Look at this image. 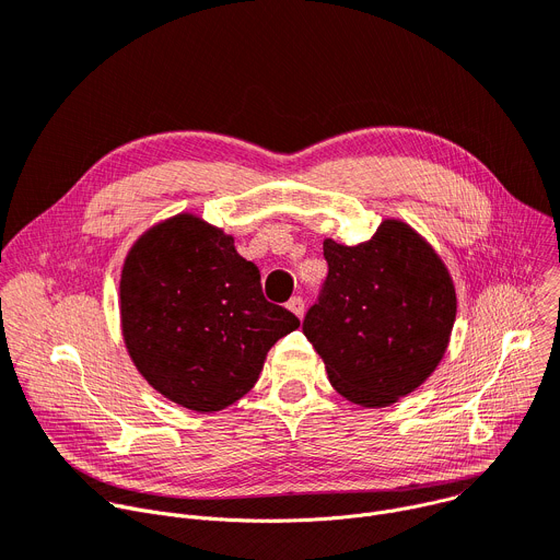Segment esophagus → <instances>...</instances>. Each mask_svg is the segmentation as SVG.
I'll use <instances>...</instances> for the list:
<instances>
[{
  "instance_id": "1",
  "label": "esophagus",
  "mask_w": 560,
  "mask_h": 560,
  "mask_svg": "<svg viewBox=\"0 0 560 560\" xmlns=\"http://www.w3.org/2000/svg\"><path fill=\"white\" fill-rule=\"evenodd\" d=\"M287 308H289V312H291L293 316H298V318L302 320V316H304V300H302L300 295H293V298L287 302Z\"/></svg>"
}]
</instances>
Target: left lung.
Masks as SVG:
<instances>
[{"instance_id":"8db88e82","label":"left lung","mask_w":560,"mask_h":560,"mask_svg":"<svg viewBox=\"0 0 560 560\" xmlns=\"http://www.w3.org/2000/svg\"><path fill=\"white\" fill-rule=\"evenodd\" d=\"M329 276L302 323L331 387L360 407H389L441 364L456 323V287L413 226L385 218L371 240L323 242Z\"/></svg>"}]
</instances>
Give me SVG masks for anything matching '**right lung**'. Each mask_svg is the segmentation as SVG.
Returning a JSON list of instances; mask_svg holds the SVG:
<instances>
[{
  "label": "right lung",
  "mask_w": 560,
  "mask_h": 560,
  "mask_svg": "<svg viewBox=\"0 0 560 560\" xmlns=\"http://www.w3.org/2000/svg\"><path fill=\"white\" fill-rule=\"evenodd\" d=\"M119 323L142 378L171 402L220 411L258 383L269 349L300 327L262 295L233 235L196 213L147 229L119 276Z\"/></svg>",
  "instance_id": "1"
}]
</instances>
